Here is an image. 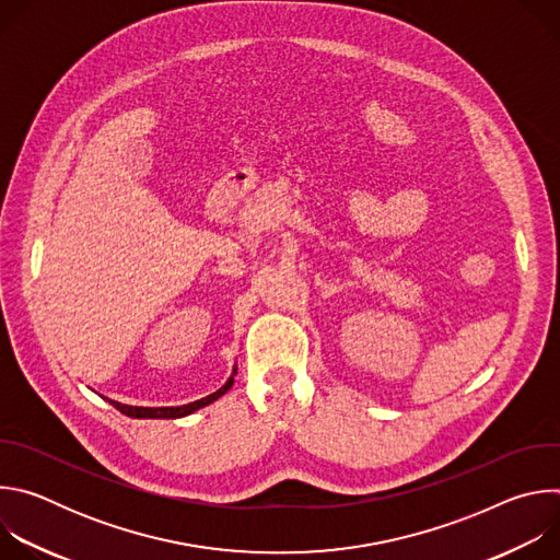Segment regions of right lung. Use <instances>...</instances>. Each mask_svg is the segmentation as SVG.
Here are the masks:
<instances>
[{
    "label": "right lung",
    "instance_id": "right-lung-1",
    "mask_svg": "<svg viewBox=\"0 0 560 560\" xmlns=\"http://www.w3.org/2000/svg\"><path fill=\"white\" fill-rule=\"evenodd\" d=\"M234 374H236V370H234V372H232V376L225 381V385H221L217 392H212V394H208V396L199 398V401L188 404V406H177V408H132V406H124V404L110 401V398H108V404H113L121 415L132 417V419H179V417L192 415L195 410H199V408H203V406H208V404L217 401L219 396H223V394L232 387V383H234Z\"/></svg>",
    "mask_w": 560,
    "mask_h": 560
}]
</instances>
